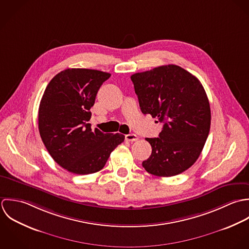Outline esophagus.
<instances>
[{
  "label": "esophagus",
  "mask_w": 249,
  "mask_h": 249,
  "mask_svg": "<svg viewBox=\"0 0 249 249\" xmlns=\"http://www.w3.org/2000/svg\"><path fill=\"white\" fill-rule=\"evenodd\" d=\"M125 139L127 142H137L139 140V137L135 134H129V135H126L125 136Z\"/></svg>",
  "instance_id": "34e87169"
}]
</instances>
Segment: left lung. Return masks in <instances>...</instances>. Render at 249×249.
Masks as SVG:
<instances>
[{"instance_id":"1","label":"left lung","mask_w":249,"mask_h":249,"mask_svg":"<svg viewBox=\"0 0 249 249\" xmlns=\"http://www.w3.org/2000/svg\"><path fill=\"white\" fill-rule=\"evenodd\" d=\"M131 80L142 113L163 123L159 138L145 139L152 153L142 166L159 177L184 172L198 159L210 132L211 108L202 84L174 64L136 73Z\"/></svg>"}]
</instances>
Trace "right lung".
<instances>
[{
	"instance_id": "add662e5",
	"label": "right lung",
	"mask_w": 249,
	"mask_h": 249,
	"mask_svg": "<svg viewBox=\"0 0 249 249\" xmlns=\"http://www.w3.org/2000/svg\"><path fill=\"white\" fill-rule=\"evenodd\" d=\"M109 73L68 68L48 84L38 109L41 140L53 160L69 172L85 175L101 170L110 153L124 142L121 134H104L88 123L90 108Z\"/></svg>"
}]
</instances>
